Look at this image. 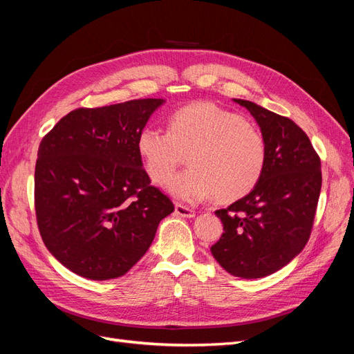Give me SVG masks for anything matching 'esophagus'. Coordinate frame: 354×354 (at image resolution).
Segmentation results:
<instances>
[{
	"label": "esophagus",
	"mask_w": 354,
	"mask_h": 354,
	"mask_svg": "<svg viewBox=\"0 0 354 354\" xmlns=\"http://www.w3.org/2000/svg\"><path fill=\"white\" fill-rule=\"evenodd\" d=\"M176 214L180 217H186V218L195 217V211L187 208V207H183V205H176Z\"/></svg>",
	"instance_id": "esophagus-1"
}]
</instances>
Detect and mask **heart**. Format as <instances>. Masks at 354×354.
<instances>
[{
  "label": "heart",
  "mask_w": 354,
  "mask_h": 354,
  "mask_svg": "<svg viewBox=\"0 0 354 354\" xmlns=\"http://www.w3.org/2000/svg\"><path fill=\"white\" fill-rule=\"evenodd\" d=\"M137 152L146 173L165 185L187 156V169L167 185L168 194L189 203L212 195L232 202L251 192L266 165V142L255 125L212 103H194L169 118V131L145 127Z\"/></svg>",
  "instance_id": "b5f03b06"
}]
</instances>
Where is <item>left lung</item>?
<instances>
[{
	"label": "left lung",
	"instance_id": "left-lung-1",
	"mask_svg": "<svg viewBox=\"0 0 354 354\" xmlns=\"http://www.w3.org/2000/svg\"><path fill=\"white\" fill-rule=\"evenodd\" d=\"M248 111L266 142V165L248 195L216 211L221 238L211 254L227 273L260 279L281 270L303 251L322 187L320 159L307 134L289 118L250 100Z\"/></svg>",
	"mask_w": 354,
	"mask_h": 354
}]
</instances>
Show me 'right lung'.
<instances>
[{"label":"right lung","instance_id":"right-lung-1","mask_svg":"<svg viewBox=\"0 0 354 354\" xmlns=\"http://www.w3.org/2000/svg\"><path fill=\"white\" fill-rule=\"evenodd\" d=\"M164 99L77 109L42 138L35 165L41 238L85 279L125 274L152 245L173 202L151 186L137 137Z\"/></svg>","mask_w":354,"mask_h":354}]
</instances>
